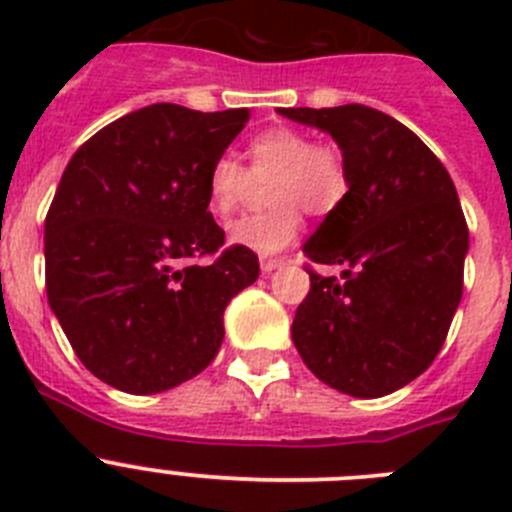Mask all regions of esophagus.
Wrapping results in <instances>:
<instances>
[{
  "label": "esophagus",
  "instance_id": "esophagus-1",
  "mask_svg": "<svg viewBox=\"0 0 512 512\" xmlns=\"http://www.w3.org/2000/svg\"><path fill=\"white\" fill-rule=\"evenodd\" d=\"M284 264H287L284 259H269V256H261V271H264V274H271V271L282 269Z\"/></svg>",
  "mask_w": 512,
  "mask_h": 512
}]
</instances>
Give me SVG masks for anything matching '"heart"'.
Segmentation results:
<instances>
[{"label":"heart","instance_id":"heart-1","mask_svg":"<svg viewBox=\"0 0 512 512\" xmlns=\"http://www.w3.org/2000/svg\"><path fill=\"white\" fill-rule=\"evenodd\" d=\"M248 171L235 158L220 156L207 171V205L217 217L238 210L251 189L250 176L269 184L271 207L230 225V243L256 253H277L295 241L307 215H328L348 192L343 156L295 128H271L248 143Z\"/></svg>","mask_w":512,"mask_h":512}]
</instances>
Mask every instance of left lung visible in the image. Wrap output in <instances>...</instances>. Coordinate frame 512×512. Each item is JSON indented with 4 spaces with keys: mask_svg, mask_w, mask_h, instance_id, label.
I'll use <instances>...</instances> for the list:
<instances>
[{
    "mask_svg": "<svg viewBox=\"0 0 512 512\" xmlns=\"http://www.w3.org/2000/svg\"><path fill=\"white\" fill-rule=\"evenodd\" d=\"M336 140L346 200L302 246L310 271L292 341L320 382L351 397H384L428 369L461 300L469 230L449 171L395 117L366 107H279Z\"/></svg>",
    "mask_w": 512,
    "mask_h": 512,
    "instance_id": "8db88e82",
    "label": "left lung"
}]
</instances>
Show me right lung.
<instances>
[{"label": "right lung", "mask_w": 512, "mask_h": 512, "mask_svg": "<svg viewBox=\"0 0 512 512\" xmlns=\"http://www.w3.org/2000/svg\"><path fill=\"white\" fill-rule=\"evenodd\" d=\"M248 110L148 104L84 143L45 217L48 305L94 377L156 395L215 359L223 312L259 279L251 248H225L207 171ZM212 252L215 262L197 258Z\"/></svg>", "instance_id": "obj_1"}]
</instances>
